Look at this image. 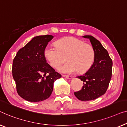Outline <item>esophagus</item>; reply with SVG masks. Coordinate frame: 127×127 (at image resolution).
Instances as JSON below:
<instances>
[{"label": "esophagus", "instance_id": "esophagus-1", "mask_svg": "<svg viewBox=\"0 0 127 127\" xmlns=\"http://www.w3.org/2000/svg\"><path fill=\"white\" fill-rule=\"evenodd\" d=\"M63 76L64 78H67V79H71V78H72V76H70V75H63Z\"/></svg>", "mask_w": 127, "mask_h": 127}]
</instances>
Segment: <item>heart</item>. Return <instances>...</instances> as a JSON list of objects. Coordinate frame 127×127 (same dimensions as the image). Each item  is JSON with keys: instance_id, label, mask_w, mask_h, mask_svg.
<instances>
[{"instance_id": "1", "label": "heart", "mask_w": 127, "mask_h": 127, "mask_svg": "<svg viewBox=\"0 0 127 127\" xmlns=\"http://www.w3.org/2000/svg\"><path fill=\"white\" fill-rule=\"evenodd\" d=\"M56 46L47 45L44 55L52 67L58 68L65 60L67 56L68 62L60 67L62 72L70 74L78 71L86 72L94 63L95 52L93 46L84 43L83 41L72 37H66L58 40Z\"/></svg>"}]
</instances>
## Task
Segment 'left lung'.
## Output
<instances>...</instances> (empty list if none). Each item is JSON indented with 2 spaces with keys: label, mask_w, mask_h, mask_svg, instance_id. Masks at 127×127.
Listing matches in <instances>:
<instances>
[{
  "label": "left lung",
  "mask_w": 127,
  "mask_h": 127,
  "mask_svg": "<svg viewBox=\"0 0 127 127\" xmlns=\"http://www.w3.org/2000/svg\"><path fill=\"white\" fill-rule=\"evenodd\" d=\"M82 37L90 40L95 52L94 63L90 69L83 75L76 76L83 82L81 90L75 92V97L82 101L98 98L106 92L112 78V60L98 40L92 35Z\"/></svg>",
  "instance_id": "1"
}]
</instances>
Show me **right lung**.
Segmentation results:
<instances>
[{"label":"right lung","instance_id":"right-lung-1","mask_svg":"<svg viewBox=\"0 0 127 127\" xmlns=\"http://www.w3.org/2000/svg\"><path fill=\"white\" fill-rule=\"evenodd\" d=\"M51 35L32 38L18 51L12 63V76L18 94L26 101L37 102L51 96L53 83L62 77L46 63L44 51L52 40Z\"/></svg>","mask_w":127,"mask_h":127}]
</instances>
